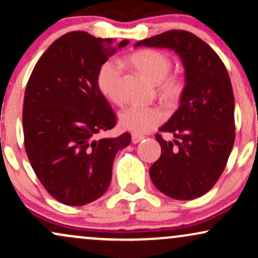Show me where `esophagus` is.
I'll return each instance as SVG.
<instances>
[{
    "mask_svg": "<svg viewBox=\"0 0 258 258\" xmlns=\"http://www.w3.org/2000/svg\"><path fill=\"white\" fill-rule=\"evenodd\" d=\"M143 138H144L143 136H141V135H132V143H133V144H137V143H139V142H141Z\"/></svg>",
    "mask_w": 258,
    "mask_h": 258,
    "instance_id": "esophagus-1",
    "label": "esophagus"
}]
</instances>
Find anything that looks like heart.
I'll use <instances>...</instances> for the list:
<instances>
[{
	"label": "heart",
	"mask_w": 258,
	"mask_h": 258,
	"mask_svg": "<svg viewBox=\"0 0 258 258\" xmlns=\"http://www.w3.org/2000/svg\"><path fill=\"white\" fill-rule=\"evenodd\" d=\"M131 63L143 76L159 84L160 94L168 105H174L182 97L183 81L177 76H167L171 70V60L164 53L154 49H143L131 57ZM121 65L116 60L105 61L99 68L97 86L103 96L111 102H120ZM165 119L162 110L156 106L133 105L120 114V125L122 128L136 135L153 131Z\"/></svg>",
	"instance_id": "obj_1"
}]
</instances>
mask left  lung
<instances>
[{
  "label": "left lung",
  "instance_id": "1",
  "mask_svg": "<svg viewBox=\"0 0 258 258\" xmlns=\"http://www.w3.org/2000/svg\"><path fill=\"white\" fill-rule=\"evenodd\" d=\"M139 46L176 52L185 76L178 109L159 128L172 133L174 139L166 142L155 136L161 155L150 167V178L172 199L199 198L216 184L234 146V94L229 75L217 53L191 32L170 30L135 44Z\"/></svg>",
  "mask_w": 258,
  "mask_h": 258
}]
</instances>
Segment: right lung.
Returning a JSON list of instances; mask_svg holds the SVG:
<instances>
[{"instance_id": "add662e5", "label": "right lung", "mask_w": 258, "mask_h": 258, "mask_svg": "<svg viewBox=\"0 0 258 258\" xmlns=\"http://www.w3.org/2000/svg\"><path fill=\"white\" fill-rule=\"evenodd\" d=\"M128 40L68 32L38 59L23 106L25 150L32 170L54 199L82 206L102 197L112 162L131 135L99 137L116 116L97 86L99 68Z\"/></svg>"}]
</instances>
